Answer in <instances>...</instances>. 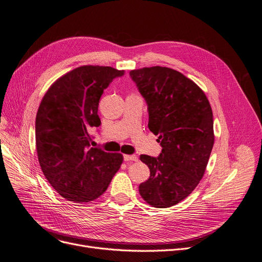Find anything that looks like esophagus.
<instances>
[{
	"mask_svg": "<svg viewBox=\"0 0 262 262\" xmlns=\"http://www.w3.org/2000/svg\"><path fill=\"white\" fill-rule=\"evenodd\" d=\"M124 160L126 162H137L138 161V158H137V156H135V155H132V156H128V155H126V156H124Z\"/></svg>",
	"mask_w": 262,
	"mask_h": 262,
	"instance_id": "34e87169",
	"label": "esophagus"
}]
</instances>
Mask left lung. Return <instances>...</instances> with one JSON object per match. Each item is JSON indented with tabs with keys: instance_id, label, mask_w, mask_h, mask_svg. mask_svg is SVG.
<instances>
[{
	"instance_id": "1",
	"label": "left lung",
	"mask_w": 262,
	"mask_h": 262,
	"mask_svg": "<svg viewBox=\"0 0 262 262\" xmlns=\"http://www.w3.org/2000/svg\"><path fill=\"white\" fill-rule=\"evenodd\" d=\"M148 104V127L162 147L141 155L150 177L139 185L147 204L168 208L188 197L205 174L214 143L213 115L205 92L182 73L162 66L130 71Z\"/></svg>"
}]
</instances>
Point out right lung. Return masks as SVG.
Listing matches in <instances>:
<instances>
[{"label": "right lung", "instance_id": "1", "mask_svg": "<svg viewBox=\"0 0 262 262\" xmlns=\"http://www.w3.org/2000/svg\"><path fill=\"white\" fill-rule=\"evenodd\" d=\"M123 71L110 66H79L56 79L42 98L36 117V149L46 179L60 195L90 202L108 187L123 155L91 147L90 130L101 121L103 90Z\"/></svg>", "mask_w": 262, "mask_h": 262}]
</instances>
